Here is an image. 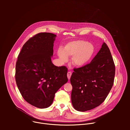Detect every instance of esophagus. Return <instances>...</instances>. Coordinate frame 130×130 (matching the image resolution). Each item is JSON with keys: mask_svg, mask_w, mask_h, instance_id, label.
I'll use <instances>...</instances> for the list:
<instances>
[{"mask_svg": "<svg viewBox=\"0 0 130 130\" xmlns=\"http://www.w3.org/2000/svg\"><path fill=\"white\" fill-rule=\"evenodd\" d=\"M71 72L70 71H69L67 72V78L68 79V80H69L70 79V77H71Z\"/></svg>", "mask_w": 130, "mask_h": 130, "instance_id": "esophagus-1", "label": "esophagus"}]
</instances>
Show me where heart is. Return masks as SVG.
<instances>
[{
  "instance_id": "obj_1",
  "label": "heart",
  "mask_w": 130,
  "mask_h": 130,
  "mask_svg": "<svg viewBox=\"0 0 130 130\" xmlns=\"http://www.w3.org/2000/svg\"><path fill=\"white\" fill-rule=\"evenodd\" d=\"M95 51V47L92 44L83 40H77L68 43L64 49L60 48L58 50V55L63 63L68 61L69 57H73L72 64L81 67L90 61Z\"/></svg>"
}]
</instances>
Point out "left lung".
<instances>
[{
  "instance_id": "left-lung-1",
  "label": "left lung",
  "mask_w": 130,
  "mask_h": 130,
  "mask_svg": "<svg viewBox=\"0 0 130 130\" xmlns=\"http://www.w3.org/2000/svg\"><path fill=\"white\" fill-rule=\"evenodd\" d=\"M70 78L73 107L85 112L100 105L112 88L115 73V64L105 43L91 62L75 68Z\"/></svg>"
}]
</instances>
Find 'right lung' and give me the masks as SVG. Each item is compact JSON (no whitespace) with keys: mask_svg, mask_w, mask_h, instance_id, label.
I'll return each instance as SVG.
<instances>
[{"mask_svg":"<svg viewBox=\"0 0 130 130\" xmlns=\"http://www.w3.org/2000/svg\"><path fill=\"white\" fill-rule=\"evenodd\" d=\"M57 35L40 33L23 46L16 64L15 80L24 99L39 108L50 106L54 95L68 81L67 68L51 61Z\"/></svg>","mask_w":130,"mask_h":130,"instance_id":"right-lung-1","label":"right lung"}]
</instances>
